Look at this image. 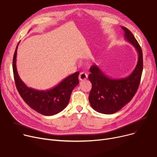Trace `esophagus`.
Returning a JSON list of instances; mask_svg holds the SVG:
<instances>
[{
  "mask_svg": "<svg viewBox=\"0 0 157 157\" xmlns=\"http://www.w3.org/2000/svg\"><path fill=\"white\" fill-rule=\"evenodd\" d=\"M79 80H84L87 78V74L84 72H81L79 75Z\"/></svg>",
  "mask_w": 157,
  "mask_h": 157,
  "instance_id": "esophagus-1",
  "label": "esophagus"
}]
</instances>
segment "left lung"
I'll return each mask as SVG.
<instances>
[{
  "label": "left lung",
  "mask_w": 157,
  "mask_h": 157,
  "mask_svg": "<svg viewBox=\"0 0 157 157\" xmlns=\"http://www.w3.org/2000/svg\"><path fill=\"white\" fill-rule=\"evenodd\" d=\"M121 28L125 40L136 49L138 61L129 76L119 79L109 78L98 66H91L88 77L92 84L89 101L92 108L101 114H114L130 102L137 91L143 73V57L139 44L130 30Z\"/></svg>",
  "instance_id": "left-lung-1"
}]
</instances>
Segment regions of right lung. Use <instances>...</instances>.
Wrapping results in <instances>:
<instances>
[{"label": "right lung", "instance_id": "1", "mask_svg": "<svg viewBox=\"0 0 157 157\" xmlns=\"http://www.w3.org/2000/svg\"><path fill=\"white\" fill-rule=\"evenodd\" d=\"M19 43L13 56V70L20 95L30 107L41 114L53 116L59 113L66 107L73 89L79 84V72L67 77L58 85L48 90L40 91L28 87L20 78L17 70V53Z\"/></svg>", "mask_w": 157, "mask_h": 157}]
</instances>
